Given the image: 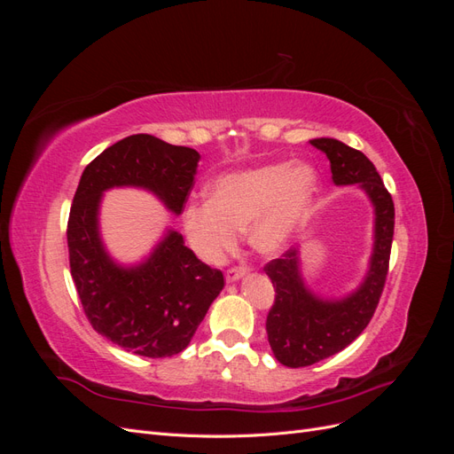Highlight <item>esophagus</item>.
<instances>
[{
  "label": "esophagus",
  "instance_id": "34e87169",
  "mask_svg": "<svg viewBox=\"0 0 454 454\" xmlns=\"http://www.w3.org/2000/svg\"><path fill=\"white\" fill-rule=\"evenodd\" d=\"M246 272H248V267H246V265H235V267H231L225 272V278H227V282H235V280L242 278Z\"/></svg>",
  "mask_w": 454,
  "mask_h": 454
}]
</instances>
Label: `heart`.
<instances>
[{"label": "heart", "instance_id": "b5f03b06", "mask_svg": "<svg viewBox=\"0 0 454 454\" xmlns=\"http://www.w3.org/2000/svg\"><path fill=\"white\" fill-rule=\"evenodd\" d=\"M316 182L310 167L292 160L225 174L212 185L210 200L185 204V239L204 261L222 259L246 229L255 250L278 252L305 222Z\"/></svg>", "mask_w": 454, "mask_h": 454}]
</instances>
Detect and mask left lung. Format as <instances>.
Segmentation results:
<instances>
[{"label":"left lung","instance_id":"left-lung-1","mask_svg":"<svg viewBox=\"0 0 454 454\" xmlns=\"http://www.w3.org/2000/svg\"><path fill=\"white\" fill-rule=\"evenodd\" d=\"M310 145L329 159L337 185L360 184L375 206V248L360 290L340 301L316 299L299 277L297 250L290 248L263 267L274 287L267 314V337L277 360L287 367H307L329 358L358 337L373 318L387 282L394 239V200L380 176L362 151L333 138Z\"/></svg>","mask_w":454,"mask_h":454}]
</instances>
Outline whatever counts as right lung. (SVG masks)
I'll return each mask as SVG.
<instances>
[{
  "instance_id": "obj_1",
  "label": "right lung",
  "mask_w": 454,
  "mask_h": 454,
  "mask_svg": "<svg viewBox=\"0 0 454 454\" xmlns=\"http://www.w3.org/2000/svg\"><path fill=\"white\" fill-rule=\"evenodd\" d=\"M199 159L191 147L149 134L129 136L87 164L67 217L70 270L87 320L100 335L145 358H167L189 345L223 290V272L202 263L176 231L145 263L117 267L98 237L100 197L109 187L138 185L182 214Z\"/></svg>"
}]
</instances>
